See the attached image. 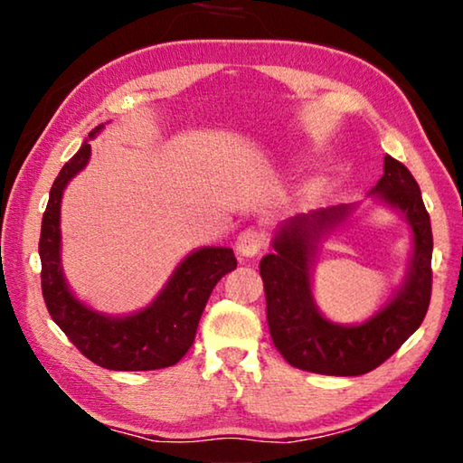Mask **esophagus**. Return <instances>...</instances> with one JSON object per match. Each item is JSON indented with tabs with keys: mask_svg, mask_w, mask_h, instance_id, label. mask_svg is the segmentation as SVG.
<instances>
[{
	"mask_svg": "<svg viewBox=\"0 0 463 463\" xmlns=\"http://www.w3.org/2000/svg\"><path fill=\"white\" fill-rule=\"evenodd\" d=\"M265 245V234L250 226V229L242 231L237 239V253L241 257H255Z\"/></svg>",
	"mask_w": 463,
	"mask_h": 463,
	"instance_id": "esophagus-1",
	"label": "esophagus"
}]
</instances>
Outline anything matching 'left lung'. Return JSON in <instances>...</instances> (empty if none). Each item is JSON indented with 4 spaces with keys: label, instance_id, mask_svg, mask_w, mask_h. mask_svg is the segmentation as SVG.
<instances>
[{
    "label": "left lung",
    "instance_id": "1",
    "mask_svg": "<svg viewBox=\"0 0 463 463\" xmlns=\"http://www.w3.org/2000/svg\"><path fill=\"white\" fill-rule=\"evenodd\" d=\"M375 198L401 213L412 231V255L402 288L362 325H336L320 315L312 296V257L328 232L355 206L298 214L279 226L273 253L260 263L271 341L289 365L323 375H362L375 370L420 326L430 300L433 232L419 184L401 161L383 156Z\"/></svg>",
    "mask_w": 463,
    "mask_h": 463
}]
</instances>
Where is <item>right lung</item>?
I'll return each mask as SVG.
<instances>
[{
    "label": "right lung",
    "mask_w": 463,
    "mask_h": 463,
    "mask_svg": "<svg viewBox=\"0 0 463 463\" xmlns=\"http://www.w3.org/2000/svg\"><path fill=\"white\" fill-rule=\"evenodd\" d=\"M104 124L90 132L93 138ZM88 140L62 165L51 187L41 229V281L49 315L77 349L99 367L146 372L175 365L195 339L200 317L214 286L237 268L232 249L202 247L177 265L161 294L146 308L108 317L77 300L61 268V198L67 184L88 165Z\"/></svg>",
    "instance_id": "obj_1"
}]
</instances>
